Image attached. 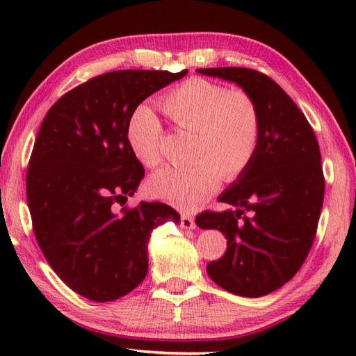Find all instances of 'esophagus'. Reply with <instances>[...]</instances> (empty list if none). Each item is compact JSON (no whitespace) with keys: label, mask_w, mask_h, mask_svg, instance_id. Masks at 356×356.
Masks as SVG:
<instances>
[{"label":"esophagus","mask_w":356,"mask_h":356,"mask_svg":"<svg viewBox=\"0 0 356 356\" xmlns=\"http://www.w3.org/2000/svg\"><path fill=\"white\" fill-rule=\"evenodd\" d=\"M180 226H182L184 229H195L196 225H195V218L190 213H184L182 216H180Z\"/></svg>","instance_id":"esophagus-1"}]
</instances>
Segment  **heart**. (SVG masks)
Wrapping results in <instances>:
<instances>
[{
    "label": "heart",
    "instance_id": "heart-1",
    "mask_svg": "<svg viewBox=\"0 0 356 356\" xmlns=\"http://www.w3.org/2000/svg\"><path fill=\"white\" fill-rule=\"evenodd\" d=\"M160 105L174 127L191 131L186 166H165L149 179V191L160 200L191 209L218 186L238 177L251 165L261 141V111L245 91H227L204 78H190L171 89ZM131 152L149 168L161 161L163 130L155 113L141 105L125 129Z\"/></svg>",
    "mask_w": 356,
    "mask_h": 356
}]
</instances>
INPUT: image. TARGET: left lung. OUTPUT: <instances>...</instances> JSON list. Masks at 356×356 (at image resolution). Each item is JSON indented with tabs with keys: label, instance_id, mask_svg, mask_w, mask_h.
I'll return each instance as SVG.
<instances>
[{
	"label": "left lung",
	"instance_id": "1",
	"mask_svg": "<svg viewBox=\"0 0 356 356\" xmlns=\"http://www.w3.org/2000/svg\"><path fill=\"white\" fill-rule=\"evenodd\" d=\"M196 72L236 83L261 111L254 159L218 197L236 209L195 220L227 238L225 256L207 265L210 280L238 297L257 298L284 286L314 242L325 191L321 150L305 114L272 78L243 67Z\"/></svg>",
	"mask_w": 356,
	"mask_h": 356
}]
</instances>
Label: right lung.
Returning <instances> with one entry per match:
<instances>
[{
    "instance_id": "obj_1",
    "label": "right lung",
    "mask_w": 356,
    "mask_h": 356,
    "mask_svg": "<svg viewBox=\"0 0 356 356\" xmlns=\"http://www.w3.org/2000/svg\"><path fill=\"white\" fill-rule=\"evenodd\" d=\"M188 70H116L64 94L42 122L26 174L34 236L55 273L84 298L118 300L146 278L154 229L180 215L134 196L144 168L129 146L130 114Z\"/></svg>"
}]
</instances>
